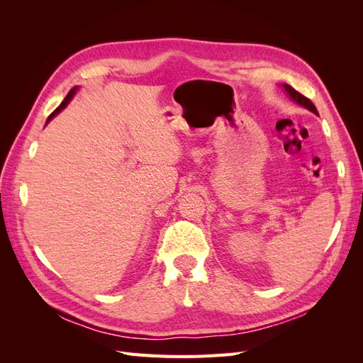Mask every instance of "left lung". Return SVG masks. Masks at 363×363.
I'll list each match as a JSON object with an SVG mask.
<instances>
[{
  "label": "left lung",
  "mask_w": 363,
  "mask_h": 363,
  "mask_svg": "<svg viewBox=\"0 0 363 363\" xmlns=\"http://www.w3.org/2000/svg\"><path fill=\"white\" fill-rule=\"evenodd\" d=\"M281 87L284 89V92L288 94V96L291 98L292 101H295L296 104H300V106H303V107H306L307 111H311L312 113H315V115H318V111H316V107L313 106V103L309 100V98H306L304 95H301L300 92H296L294 87H291L289 84H281Z\"/></svg>",
  "instance_id": "1"
}]
</instances>
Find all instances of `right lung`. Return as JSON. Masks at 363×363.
<instances>
[{
  "label": "right lung",
  "mask_w": 363,
  "mask_h": 363,
  "mask_svg": "<svg viewBox=\"0 0 363 363\" xmlns=\"http://www.w3.org/2000/svg\"><path fill=\"white\" fill-rule=\"evenodd\" d=\"M77 89H79V87H74V89H71V91H69V94H68V95H67V96H65V100H63V101H62V104H60V106H59V107H57V108H56V111H54V112H52V113H51V115H50V116H48V119H47V124H48V123H50V121H51V119H52V118H54V116H56V115H57V113H60V112H62V111H63V108H65V107H67V106H68V104H69V101H71V100H72V96H74V95H75V92H77Z\"/></svg>",
  "instance_id": "right-lung-1"
}]
</instances>
